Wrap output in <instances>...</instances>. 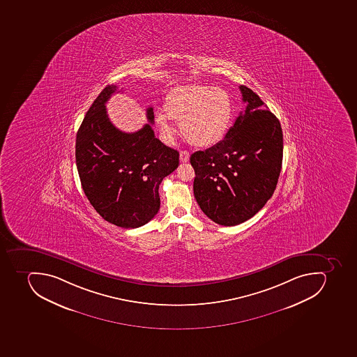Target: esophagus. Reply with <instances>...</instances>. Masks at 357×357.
<instances>
[{
    "label": "esophagus",
    "mask_w": 357,
    "mask_h": 357,
    "mask_svg": "<svg viewBox=\"0 0 357 357\" xmlns=\"http://www.w3.org/2000/svg\"><path fill=\"white\" fill-rule=\"evenodd\" d=\"M189 158H190V153H189L188 151L180 152V161H181V162H187Z\"/></svg>",
    "instance_id": "esophagus-1"
}]
</instances>
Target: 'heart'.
<instances>
[{
    "label": "heart",
    "mask_w": 357,
    "mask_h": 357,
    "mask_svg": "<svg viewBox=\"0 0 357 357\" xmlns=\"http://www.w3.org/2000/svg\"><path fill=\"white\" fill-rule=\"evenodd\" d=\"M165 109L155 113V123L163 141L172 143L180 122L185 139L194 146H211L227 135L234 115V106L227 91L211 86H180L167 95Z\"/></svg>",
    "instance_id": "obj_1"
}]
</instances>
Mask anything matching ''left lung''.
Listing matches in <instances>:
<instances>
[{
	"label": "left lung",
	"instance_id": "8db88e82",
	"mask_svg": "<svg viewBox=\"0 0 357 357\" xmlns=\"http://www.w3.org/2000/svg\"><path fill=\"white\" fill-rule=\"evenodd\" d=\"M246 103L222 141L191 154L195 198L213 222L238 225L272 197L283 155L282 128L259 95L240 86Z\"/></svg>",
	"mask_w": 357,
	"mask_h": 357
}]
</instances>
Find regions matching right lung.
Instances as JSON below:
<instances>
[{"instance_id": "right-lung-1", "label": "right lung", "mask_w": 357, "mask_h": 357, "mask_svg": "<svg viewBox=\"0 0 357 357\" xmlns=\"http://www.w3.org/2000/svg\"><path fill=\"white\" fill-rule=\"evenodd\" d=\"M117 93L107 85L96 97L76 135V165L86 197L104 220L137 229L157 215L159 185L179 165V152L154 135L153 109H146V124L135 133L115 128L106 102Z\"/></svg>"}]
</instances>
